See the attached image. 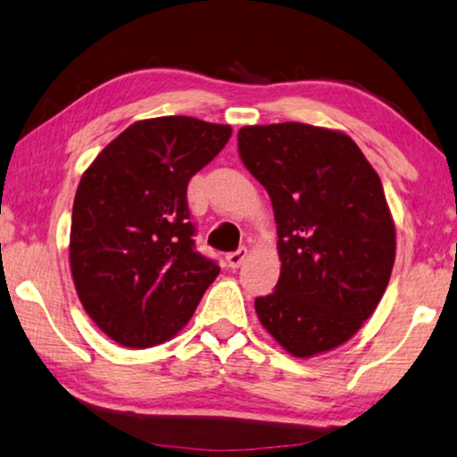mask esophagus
<instances>
[{"label": "esophagus", "mask_w": 457, "mask_h": 457, "mask_svg": "<svg viewBox=\"0 0 457 457\" xmlns=\"http://www.w3.org/2000/svg\"><path fill=\"white\" fill-rule=\"evenodd\" d=\"M249 257V251H246V246H241V249L235 251V253H228L227 254V262L230 269H238L243 265V261Z\"/></svg>", "instance_id": "esophagus-1"}]
</instances>
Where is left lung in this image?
Here are the masks:
<instances>
[{
	"label": "left lung",
	"mask_w": 457,
	"mask_h": 457,
	"mask_svg": "<svg viewBox=\"0 0 457 457\" xmlns=\"http://www.w3.org/2000/svg\"><path fill=\"white\" fill-rule=\"evenodd\" d=\"M238 152L267 188L281 277L254 299L295 357L343 345L373 315L395 261V224L373 166L345 132L301 122L243 126Z\"/></svg>",
	"instance_id": "left-lung-1"
}]
</instances>
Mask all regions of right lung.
Listing matches in <instances>:
<instances>
[{
  "label": "right lung",
  "instance_id": "obj_1",
  "mask_svg": "<svg viewBox=\"0 0 457 457\" xmlns=\"http://www.w3.org/2000/svg\"><path fill=\"white\" fill-rule=\"evenodd\" d=\"M230 134L228 124L190 116L138 120L79 179L71 278L86 313L120 345L174 337L220 273L195 249L187 188Z\"/></svg>",
  "mask_w": 457,
  "mask_h": 457
}]
</instances>
